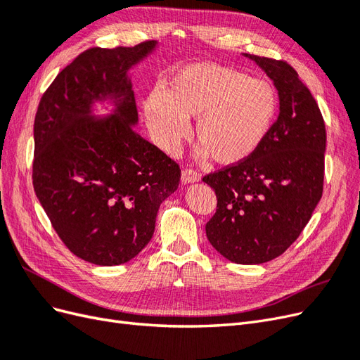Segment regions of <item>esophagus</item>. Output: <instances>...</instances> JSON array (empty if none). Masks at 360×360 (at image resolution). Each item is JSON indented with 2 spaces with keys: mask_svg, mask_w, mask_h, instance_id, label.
Masks as SVG:
<instances>
[{
  "mask_svg": "<svg viewBox=\"0 0 360 360\" xmlns=\"http://www.w3.org/2000/svg\"><path fill=\"white\" fill-rule=\"evenodd\" d=\"M200 180H201V174H200V172L193 171V169H189V168L181 171V181H183L184 184L197 183V181H200Z\"/></svg>",
  "mask_w": 360,
  "mask_h": 360,
  "instance_id": "obj_1",
  "label": "esophagus"
}]
</instances>
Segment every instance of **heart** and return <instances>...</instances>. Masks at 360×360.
<instances>
[{
  "mask_svg": "<svg viewBox=\"0 0 360 360\" xmlns=\"http://www.w3.org/2000/svg\"><path fill=\"white\" fill-rule=\"evenodd\" d=\"M278 105V93L267 79L200 63L174 75L165 93L151 91L143 110L151 136L167 153H177L191 134L188 118L198 117L195 136L201 143L200 158L237 165L264 143Z\"/></svg>",
  "mask_w": 360,
  "mask_h": 360,
  "instance_id": "obj_1",
  "label": "heart"
}]
</instances>
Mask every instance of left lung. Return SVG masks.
<instances>
[{
	"label": "left lung",
	"mask_w": 360,
	"mask_h": 360,
	"mask_svg": "<svg viewBox=\"0 0 360 360\" xmlns=\"http://www.w3.org/2000/svg\"><path fill=\"white\" fill-rule=\"evenodd\" d=\"M243 57L274 81L279 115L248 160L202 179L217 198L205 234L233 263L261 264L285 252L321 198L326 127L317 102L290 64Z\"/></svg>",
	"instance_id": "left-lung-1"
}]
</instances>
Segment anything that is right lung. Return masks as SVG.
Here are the masks:
<instances>
[{"mask_svg":"<svg viewBox=\"0 0 360 360\" xmlns=\"http://www.w3.org/2000/svg\"><path fill=\"white\" fill-rule=\"evenodd\" d=\"M158 48H93L43 94L34 120L32 184L63 243L91 264L136 257L158 210L179 188L180 167L139 136L130 70ZM102 104L106 115L96 114Z\"/></svg>","mask_w":360,"mask_h":360,"instance_id":"add662e5","label":"right lung"}]
</instances>
